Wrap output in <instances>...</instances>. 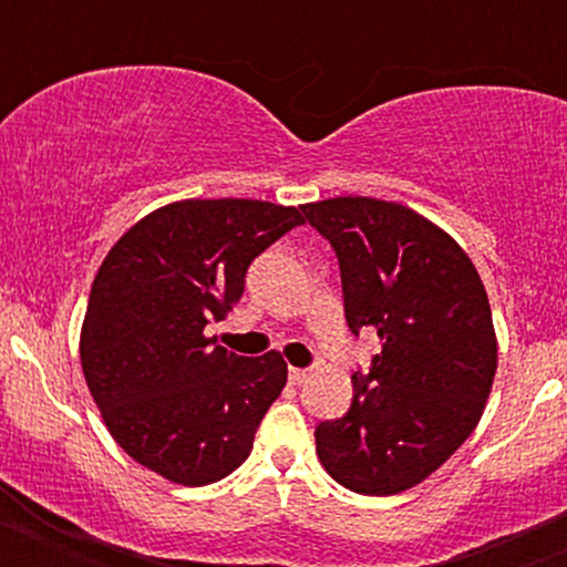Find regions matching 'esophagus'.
<instances>
[{"mask_svg": "<svg viewBox=\"0 0 567 567\" xmlns=\"http://www.w3.org/2000/svg\"><path fill=\"white\" fill-rule=\"evenodd\" d=\"M288 379H290V384L301 386L307 379H310V373H307V370H301V368H290L288 370Z\"/></svg>", "mask_w": 567, "mask_h": 567, "instance_id": "esophagus-1", "label": "esophagus"}]
</instances>
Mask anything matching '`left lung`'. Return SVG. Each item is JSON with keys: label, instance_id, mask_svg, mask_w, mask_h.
Wrapping results in <instances>:
<instances>
[{"label": "left lung", "instance_id": "8db88e82", "mask_svg": "<svg viewBox=\"0 0 567 567\" xmlns=\"http://www.w3.org/2000/svg\"><path fill=\"white\" fill-rule=\"evenodd\" d=\"M301 210L340 262L351 334L379 337L351 375V409L316 427L318 458L357 494H400L483 416L496 373L488 296L466 251L405 205L334 197Z\"/></svg>", "mask_w": 567, "mask_h": 567}]
</instances>
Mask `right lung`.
<instances>
[{
    "instance_id": "1",
    "label": "right lung",
    "mask_w": 567,
    "mask_h": 567,
    "mask_svg": "<svg viewBox=\"0 0 567 567\" xmlns=\"http://www.w3.org/2000/svg\"><path fill=\"white\" fill-rule=\"evenodd\" d=\"M305 225L262 199H183L136 221L101 262L82 370L114 442L181 485L227 477L288 381L277 351L247 359L205 337L238 305L260 251Z\"/></svg>"
}]
</instances>
